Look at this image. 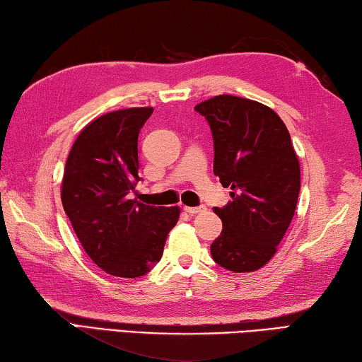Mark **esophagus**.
<instances>
[{
    "label": "esophagus",
    "instance_id": "34e87169",
    "mask_svg": "<svg viewBox=\"0 0 362 362\" xmlns=\"http://www.w3.org/2000/svg\"><path fill=\"white\" fill-rule=\"evenodd\" d=\"M205 210V206H185V211L189 215H197V213H204Z\"/></svg>",
    "mask_w": 362,
    "mask_h": 362
}]
</instances>
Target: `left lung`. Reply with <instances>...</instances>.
<instances>
[{
  "label": "left lung",
  "mask_w": 362,
  "mask_h": 362,
  "mask_svg": "<svg viewBox=\"0 0 362 362\" xmlns=\"http://www.w3.org/2000/svg\"><path fill=\"white\" fill-rule=\"evenodd\" d=\"M195 110L211 129L213 173L233 199L215 209L223 230L211 257L224 269L257 271L274 257L297 209L300 162L288 129L268 105L229 94Z\"/></svg>",
  "instance_id": "1"
}]
</instances>
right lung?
Segmentation results:
<instances>
[{
    "label": "right lung",
    "instance_id": "1",
    "mask_svg": "<svg viewBox=\"0 0 362 362\" xmlns=\"http://www.w3.org/2000/svg\"><path fill=\"white\" fill-rule=\"evenodd\" d=\"M152 107L98 117L81 129L65 162L62 205L80 244L107 274L139 277L162 258L180 206L129 199L138 175V136Z\"/></svg>",
    "mask_w": 362,
    "mask_h": 362
}]
</instances>
